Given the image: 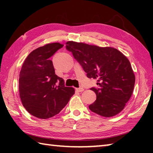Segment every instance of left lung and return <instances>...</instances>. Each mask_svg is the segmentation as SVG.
<instances>
[{"label":"left lung","instance_id":"1","mask_svg":"<svg viewBox=\"0 0 153 153\" xmlns=\"http://www.w3.org/2000/svg\"><path fill=\"white\" fill-rule=\"evenodd\" d=\"M63 46L48 44L33 50L24 61L19 79L21 100L28 113L48 119L58 114L74 94V88L56 76L50 58Z\"/></svg>","mask_w":153,"mask_h":153}]
</instances>
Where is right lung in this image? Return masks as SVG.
Instances as JSON below:
<instances>
[{"instance_id":"add662e5","label":"right lung","mask_w":153,"mask_h":153,"mask_svg":"<svg viewBox=\"0 0 153 153\" xmlns=\"http://www.w3.org/2000/svg\"><path fill=\"white\" fill-rule=\"evenodd\" d=\"M66 48L73 53L88 78L98 79L97 100L89 106L92 112L110 117L120 113L132 94L135 75L125 55L111 47H99L84 43L67 42Z\"/></svg>"}]
</instances>
